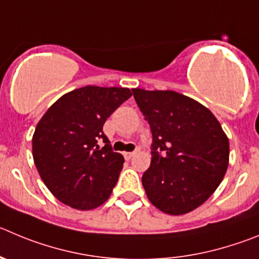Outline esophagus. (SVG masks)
Segmentation results:
<instances>
[{"mask_svg": "<svg viewBox=\"0 0 259 259\" xmlns=\"http://www.w3.org/2000/svg\"><path fill=\"white\" fill-rule=\"evenodd\" d=\"M139 151H140V148H136V150H135V151H130V153H124V158H125V159H131L132 156L136 155V154L139 153Z\"/></svg>", "mask_w": 259, "mask_h": 259, "instance_id": "obj_1", "label": "esophagus"}]
</instances>
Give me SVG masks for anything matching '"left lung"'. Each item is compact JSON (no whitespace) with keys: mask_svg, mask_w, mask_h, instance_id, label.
<instances>
[{"mask_svg":"<svg viewBox=\"0 0 259 259\" xmlns=\"http://www.w3.org/2000/svg\"><path fill=\"white\" fill-rule=\"evenodd\" d=\"M153 135L151 164L142 186L158 209L179 215L215 191L229 165L230 145L209 109L175 91L134 89Z\"/></svg>","mask_w":259,"mask_h":259,"instance_id":"obj_1","label":"left lung"}]
</instances>
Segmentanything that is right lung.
<instances>
[{
    "label": "right lung",
    "instance_id": "add662e5",
    "mask_svg": "<svg viewBox=\"0 0 259 259\" xmlns=\"http://www.w3.org/2000/svg\"><path fill=\"white\" fill-rule=\"evenodd\" d=\"M131 96L122 87H82L63 95L38 122L32 140L34 164L61 203L90 210L109 199L124 158L113 151L103 127Z\"/></svg>",
    "mask_w": 259,
    "mask_h": 259
}]
</instances>
